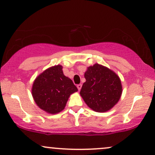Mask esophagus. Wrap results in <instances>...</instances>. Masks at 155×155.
<instances>
[{"mask_svg":"<svg viewBox=\"0 0 155 155\" xmlns=\"http://www.w3.org/2000/svg\"><path fill=\"white\" fill-rule=\"evenodd\" d=\"M81 87H82V84H78V85H77V88H78V90H79V91L81 90Z\"/></svg>","mask_w":155,"mask_h":155,"instance_id":"obj_1","label":"esophagus"}]
</instances>
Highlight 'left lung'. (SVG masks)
Here are the masks:
<instances>
[{"instance_id": "1", "label": "left lung", "mask_w": 155, "mask_h": 155, "mask_svg": "<svg viewBox=\"0 0 155 155\" xmlns=\"http://www.w3.org/2000/svg\"><path fill=\"white\" fill-rule=\"evenodd\" d=\"M86 82L80 91L86 105L98 113L106 112L118 102L122 94L119 76L104 66L95 64L84 74Z\"/></svg>"}]
</instances>
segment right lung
<instances>
[{
    "label": "right lung",
    "instance_id": "1",
    "mask_svg": "<svg viewBox=\"0 0 155 155\" xmlns=\"http://www.w3.org/2000/svg\"><path fill=\"white\" fill-rule=\"evenodd\" d=\"M77 91L73 81L64 75L62 66L57 65L49 67L36 78L32 95L39 108L56 114L64 109L70 95Z\"/></svg>",
    "mask_w": 155,
    "mask_h": 155
}]
</instances>
